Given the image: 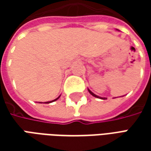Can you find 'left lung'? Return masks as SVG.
<instances>
[{"instance_id": "8db88e82", "label": "left lung", "mask_w": 151, "mask_h": 151, "mask_svg": "<svg viewBox=\"0 0 151 151\" xmlns=\"http://www.w3.org/2000/svg\"><path fill=\"white\" fill-rule=\"evenodd\" d=\"M88 91L89 93L91 94V95H92V96H94V97H95V98H98V99H106V98H104V97H99V96H98V95H96L95 94H94L93 92L91 91H90L88 89Z\"/></svg>"}]
</instances>
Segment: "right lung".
I'll list each match as a JSON object with an SVG mask.
<instances>
[{
	"label": "right lung",
	"mask_w": 151,
	"mask_h": 151,
	"mask_svg": "<svg viewBox=\"0 0 151 151\" xmlns=\"http://www.w3.org/2000/svg\"><path fill=\"white\" fill-rule=\"evenodd\" d=\"M60 96H59V97H58V98H56V99H54V100H52V101H48V102H45L44 104H50V103H52V102L56 101V100H57V99H58L60 98Z\"/></svg>",
	"instance_id": "obj_1"
}]
</instances>
